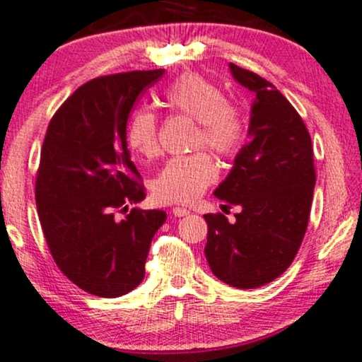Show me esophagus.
Wrapping results in <instances>:
<instances>
[{
	"label": "esophagus",
	"instance_id": "1",
	"mask_svg": "<svg viewBox=\"0 0 362 362\" xmlns=\"http://www.w3.org/2000/svg\"><path fill=\"white\" fill-rule=\"evenodd\" d=\"M173 215H174V216H186V215H189V210H186V208L174 206V208H173Z\"/></svg>",
	"mask_w": 362,
	"mask_h": 362
}]
</instances>
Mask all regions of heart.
Instances as JSON below:
<instances>
[{
	"label": "heart",
	"mask_w": 362,
	"mask_h": 362,
	"mask_svg": "<svg viewBox=\"0 0 362 362\" xmlns=\"http://www.w3.org/2000/svg\"><path fill=\"white\" fill-rule=\"evenodd\" d=\"M164 103L173 112L199 123L197 144L220 156H232L245 140V120L239 108L228 105L222 88L198 74H186L165 89ZM157 117L148 108H139L127 127V142L132 151L152 157L159 148ZM216 177V165L203 152L173 157L152 182V193L164 203H191Z\"/></svg>",
	"instance_id": "obj_1"
}]
</instances>
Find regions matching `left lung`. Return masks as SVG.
Wrapping results in <instances>:
<instances>
[{"label": "left lung", "mask_w": 362, "mask_h": 362, "mask_svg": "<svg viewBox=\"0 0 362 362\" xmlns=\"http://www.w3.org/2000/svg\"><path fill=\"white\" fill-rule=\"evenodd\" d=\"M254 93L249 142L214 194L239 205L235 222L206 214L205 256L220 281L252 290L281 276L298 252L310 218L315 168L312 139L290 101L256 72L228 64Z\"/></svg>", "instance_id": "8db88e82"}]
</instances>
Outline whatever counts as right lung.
Listing matches in <instances>:
<instances>
[{"instance_id":"1","label":"right lung","mask_w":362,"mask_h":362,"mask_svg":"<svg viewBox=\"0 0 362 362\" xmlns=\"http://www.w3.org/2000/svg\"><path fill=\"white\" fill-rule=\"evenodd\" d=\"M164 69L91 79L76 89L47 129L35 202L55 264L81 290L117 298L146 274L151 242L165 222L163 210L134 208L146 198L127 147V122L140 93Z\"/></svg>"}]
</instances>
